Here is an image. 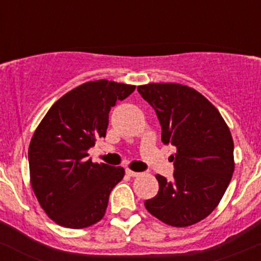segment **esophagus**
<instances>
[{
  "label": "esophagus",
  "mask_w": 261,
  "mask_h": 261,
  "mask_svg": "<svg viewBox=\"0 0 261 261\" xmlns=\"http://www.w3.org/2000/svg\"><path fill=\"white\" fill-rule=\"evenodd\" d=\"M125 172H126V175H128V176H132V177H135V176H138V172H136V171H132V170H129V168H126L125 170Z\"/></svg>",
  "instance_id": "1"
}]
</instances>
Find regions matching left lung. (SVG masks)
<instances>
[{"label": "left lung", "instance_id": "8db88e82", "mask_svg": "<svg viewBox=\"0 0 261 261\" xmlns=\"http://www.w3.org/2000/svg\"><path fill=\"white\" fill-rule=\"evenodd\" d=\"M138 93L155 111L174 179L155 175L159 191L145 201L150 214L167 225L186 227L216 209L234 172V142L229 126L204 95L179 84H149Z\"/></svg>", "mask_w": 261, "mask_h": 261}]
</instances>
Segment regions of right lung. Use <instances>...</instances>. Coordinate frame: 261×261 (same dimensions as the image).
Returning <instances> with one entry per match:
<instances>
[{
	"label": "right lung",
	"instance_id": "right-lung-1",
	"mask_svg": "<svg viewBox=\"0 0 261 261\" xmlns=\"http://www.w3.org/2000/svg\"><path fill=\"white\" fill-rule=\"evenodd\" d=\"M135 89L107 80L86 82L61 96L36 128L29 147L31 186L59 225L84 229L105 216L111 191L125 171L93 163L87 150L96 137H106L111 107Z\"/></svg>",
	"mask_w": 261,
	"mask_h": 261
}]
</instances>
